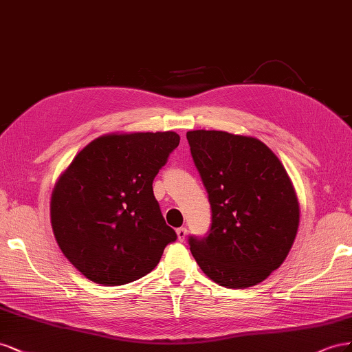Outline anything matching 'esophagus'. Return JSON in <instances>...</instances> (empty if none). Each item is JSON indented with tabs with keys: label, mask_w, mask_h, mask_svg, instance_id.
<instances>
[{
	"label": "esophagus",
	"mask_w": 352,
	"mask_h": 352,
	"mask_svg": "<svg viewBox=\"0 0 352 352\" xmlns=\"http://www.w3.org/2000/svg\"><path fill=\"white\" fill-rule=\"evenodd\" d=\"M187 228L186 227H179V228H177V236H178V240H182V242H183V240L186 239V236H187Z\"/></svg>",
	"instance_id": "34e87169"
}]
</instances>
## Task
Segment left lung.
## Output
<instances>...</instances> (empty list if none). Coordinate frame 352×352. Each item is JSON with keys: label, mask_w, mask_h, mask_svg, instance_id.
I'll return each mask as SVG.
<instances>
[{"label": "left lung", "mask_w": 352, "mask_h": 352, "mask_svg": "<svg viewBox=\"0 0 352 352\" xmlns=\"http://www.w3.org/2000/svg\"><path fill=\"white\" fill-rule=\"evenodd\" d=\"M187 140L212 208L208 236L188 239L192 255L219 286L264 282L283 264L299 227L285 166L255 137L196 129Z\"/></svg>", "instance_id": "obj_1"}]
</instances>
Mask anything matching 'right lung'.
<instances>
[{
  "label": "right lung",
  "mask_w": 352,
  "mask_h": 352,
  "mask_svg": "<svg viewBox=\"0 0 352 352\" xmlns=\"http://www.w3.org/2000/svg\"><path fill=\"white\" fill-rule=\"evenodd\" d=\"M178 144L174 131L104 134L58 177L50 204L53 233L88 280L131 283L148 274L165 246L175 242L152 184Z\"/></svg>",
  "instance_id": "obj_1"
}]
</instances>
